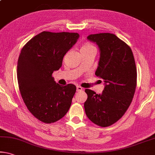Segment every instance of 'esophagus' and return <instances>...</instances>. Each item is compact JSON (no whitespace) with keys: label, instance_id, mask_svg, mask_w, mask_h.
Instances as JSON below:
<instances>
[{"label":"esophagus","instance_id":"esophagus-1","mask_svg":"<svg viewBox=\"0 0 155 155\" xmlns=\"http://www.w3.org/2000/svg\"><path fill=\"white\" fill-rule=\"evenodd\" d=\"M83 87L79 86V85L77 86V92H81V91H83Z\"/></svg>","mask_w":155,"mask_h":155}]
</instances>
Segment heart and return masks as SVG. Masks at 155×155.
<instances>
[{
    "label": "heart",
    "instance_id": "1",
    "mask_svg": "<svg viewBox=\"0 0 155 155\" xmlns=\"http://www.w3.org/2000/svg\"><path fill=\"white\" fill-rule=\"evenodd\" d=\"M92 49H95L94 45H92L91 43H84L81 46V51H86V50H92Z\"/></svg>",
    "mask_w": 155,
    "mask_h": 155
}]
</instances>
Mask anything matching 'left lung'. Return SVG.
<instances>
[{"label":"left lung","mask_w":155,"mask_h":155,"mask_svg":"<svg viewBox=\"0 0 155 155\" xmlns=\"http://www.w3.org/2000/svg\"><path fill=\"white\" fill-rule=\"evenodd\" d=\"M87 38L99 49L95 74L104 79L105 87L99 94L85 90V114L94 124L107 127L121 119L131 104L137 86L136 65L130 48L114 34H90Z\"/></svg>","instance_id":"1"}]
</instances>
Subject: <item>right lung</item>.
I'll list each match as a JSON object with an SVG mask.
<instances>
[{
  "mask_svg": "<svg viewBox=\"0 0 155 155\" xmlns=\"http://www.w3.org/2000/svg\"><path fill=\"white\" fill-rule=\"evenodd\" d=\"M78 38V33L42 31L21 50L17 64L19 90L29 111L41 121H57L70 109L76 86L60 85L51 75Z\"/></svg>",
  "mask_w": 155,
  "mask_h": 155,
  "instance_id": "right-lung-1",
  "label": "right lung"
}]
</instances>
